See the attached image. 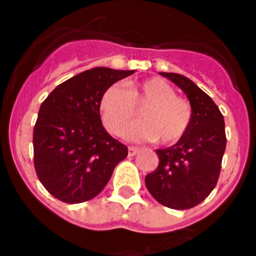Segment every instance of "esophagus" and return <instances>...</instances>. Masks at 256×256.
<instances>
[{
    "mask_svg": "<svg viewBox=\"0 0 256 256\" xmlns=\"http://www.w3.org/2000/svg\"><path fill=\"white\" fill-rule=\"evenodd\" d=\"M138 151H140V148H136V146H130V148H128V155L134 156L138 152Z\"/></svg>",
    "mask_w": 256,
    "mask_h": 256,
    "instance_id": "1",
    "label": "esophagus"
}]
</instances>
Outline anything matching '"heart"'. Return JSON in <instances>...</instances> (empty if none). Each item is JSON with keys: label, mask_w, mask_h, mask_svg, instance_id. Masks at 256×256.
I'll list each match as a JSON object with an SVG mask.
<instances>
[{"label": "heart", "mask_w": 256, "mask_h": 256, "mask_svg": "<svg viewBox=\"0 0 256 256\" xmlns=\"http://www.w3.org/2000/svg\"><path fill=\"white\" fill-rule=\"evenodd\" d=\"M144 122L124 132L130 140H146L172 144L180 141L191 126L190 102L176 96L173 87L159 76L132 82L126 90L119 84L106 88L100 101L101 116L108 130L119 134L137 116V108L144 106Z\"/></svg>", "instance_id": "obj_1"}]
</instances>
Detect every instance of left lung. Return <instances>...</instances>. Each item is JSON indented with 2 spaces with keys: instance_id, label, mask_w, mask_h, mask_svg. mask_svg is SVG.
Returning <instances> with one entry per match:
<instances>
[{
  "instance_id": "1",
  "label": "left lung",
  "mask_w": 256,
  "mask_h": 256,
  "mask_svg": "<svg viewBox=\"0 0 256 256\" xmlns=\"http://www.w3.org/2000/svg\"><path fill=\"white\" fill-rule=\"evenodd\" d=\"M186 94L192 108L188 130L176 144L158 148L159 165L144 177L158 202L170 209H191L209 196L218 182L226 150L224 118L214 101L191 79L160 73Z\"/></svg>"
}]
</instances>
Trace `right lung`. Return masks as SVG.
<instances>
[{
	"instance_id": "add662e5",
	"label": "right lung",
	"mask_w": 256,
	"mask_h": 256,
	"mask_svg": "<svg viewBox=\"0 0 256 256\" xmlns=\"http://www.w3.org/2000/svg\"><path fill=\"white\" fill-rule=\"evenodd\" d=\"M134 70L94 68L68 79L42 102L33 130L34 168L44 188L62 202L97 196L126 159V144L104 128L100 101L106 88Z\"/></svg>"
}]
</instances>
